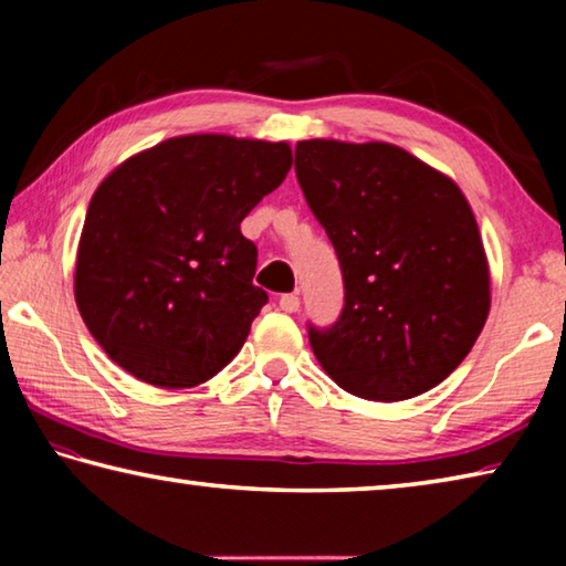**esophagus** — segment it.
<instances>
[{
  "label": "esophagus",
  "instance_id": "esophagus-1",
  "mask_svg": "<svg viewBox=\"0 0 566 566\" xmlns=\"http://www.w3.org/2000/svg\"><path fill=\"white\" fill-rule=\"evenodd\" d=\"M280 310L282 312H296V310H300V296H296V294H282L280 296Z\"/></svg>",
  "mask_w": 566,
  "mask_h": 566
}]
</instances>
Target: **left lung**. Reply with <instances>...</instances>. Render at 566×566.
I'll use <instances>...</instances> for the list:
<instances>
[{
	"label": "left lung",
	"instance_id": "8db88e82",
	"mask_svg": "<svg viewBox=\"0 0 566 566\" xmlns=\"http://www.w3.org/2000/svg\"><path fill=\"white\" fill-rule=\"evenodd\" d=\"M294 171L344 276L342 317L310 327L314 357L354 397L424 395L490 317V264L462 189L389 142H296Z\"/></svg>",
	"mask_w": 566,
	"mask_h": 566
}]
</instances>
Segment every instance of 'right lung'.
Segmentation results:
<instances>
[{
    "label": "right lung",
    "mask_w": 566,
    "mask_h": 566,
    "mask_svg": "<svg viewBox=\"0 0 566 566\" xmlns=\"http://www.w3.org/2000/svg\"><path fill=\"white\" fill-rule=\"evenodd\" d=\"M286 142L185 134L102 179L84 219L74 300L124 371L161 389L219 375L244 347L266 292L242 219L282 185Z\"/></svg>",
    "instance_id": "add662e5"
}]
</instances>
